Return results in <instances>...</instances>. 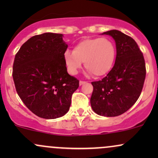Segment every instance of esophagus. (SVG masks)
Returning a JSON list of instances; mask_svg holds the SVG:
<instances>
[{"mask_svg":"<svg viewBox=\"0 0 158 158\" xmlns=\"http://www.w3.org/2000/svg\"><path fill=\"white\" fill-rule=\"evenodd\" d=\"M85 83H86V81H79V85H82L85 84Z\"/></svg>","mask_w":158,"mask_h":158,"instance_id":"obj_1","label":"esophagus"}]
</instances>
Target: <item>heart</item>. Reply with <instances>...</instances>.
Wrapping results in <instances>:
<instances>
[{"label": "heart", "mask_w": 158, "mask_h": 158, "mask_svg": "<svg viewBox=\"0 0 158 158\" xmlns=\"http://www.w3.org/2000/svg\"><path fill=\"white\" fill-rule=\"evenodd\" d=\"M115 56V46L110 39L95 38L79 41L73 51L66 50L64 60L71 75H76L84 62L85 68L95 77H102L112 68Z\"/></svg>", "instance_id": "heart-1"}]
</instances>
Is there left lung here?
Segmentation results:
<instances>
[{
    "label": "left lung",
    "instance_id": "1",
    "mask_svg": "<svg viewBox=\"0 0 158 158\" xmlns=\"http://www.w3.org/2000/svg\"><path fill=\"white\" fill-rule=\"evenodd\" d=\"M108 35L116 43L117 56L114 67L102 80L91 82L92 109L98 115L117 117L127 111L137 102L146 78V64L136 41L119 30Z\"/></svg>",
    "mask_w": 158,
    "mask_h": 158
}]
</instances>
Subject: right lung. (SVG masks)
I'll use <instances>...</instances> for the list:
<instances>
[{
  "label": "right lung",
  "instance_id": "right-lung-1",
  "mask_svg": "<svg viewBox=\"0 0 158 158\" xmlns=\"http://www.w3.org/2000/svg\"><path fill=\"white\" fill-rule=\"evenodd\" d=\"M68 44L63 35L45 32L21 47L13 63L12 77L18 94L33 114L56 119L68 113L79 81L69 75L64 60Z\"/></svg>",
  "mask_w": 158,
  "mask_h": 158
}]
</instances>
